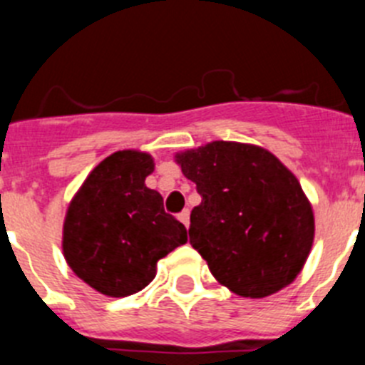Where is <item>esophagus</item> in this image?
<instances>
[{"mask_svg":"<svg viewBox=\"0 0 365 365\" xmlns=\"http://www.w3.org/2000/svg\"><path fill=\"white\" fill-rule=\"evenodd\" d=\"M179 221L182 222V225H185L186 228L190 227V210H182L179 214Z\"/></svg>","mask_w":365,"mask_h":365,"instance_id":"esophagus-1","label":"esophagus"}]
</instances>
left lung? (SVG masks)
Listing matches in <instances>:
<instances>
[{"instance_id": "left-lung-1", "label": "left lung", "mask_w": 365, "mask_h": 365, "mask_svg": "<svg viewBox=\"0 0 365 365\" xmlns=\"http://www.w3.org/2000/svg\"><path fill=\"white\" fill-rule=\"evenodd\" d=\"M201 205L190 215V243L221 285L243 298H265L302 272L314 215L299 180L254 144L214 140L175 155Z\"/></svg>"}]
</instances>
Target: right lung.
<instances>
[{"instance_id":"right-lung-1","label":"right lung","mask_w":365,"mask_h":365,"mask_svg":"<svg viewBox=\"0 0 365 365\" xmlns=\"http://www.w3.org/2000/svg\"><path fill=\"white\" fill-rule=\"evenodd\" d=\"M153 157L115 151L95 166L67 206L62 248L67 265L100 294L124 298L150 285L157 261L188 241L164 212L163 195L144 185Z\"/></svg>"}]
</instances>
